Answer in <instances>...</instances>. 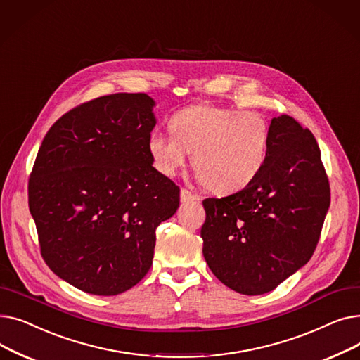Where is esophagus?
<instances>
[{
	"label": "esophagus",
	"mask_w": 360,
	"mask_h": 360,
	"mask_svg": "<svg viewBox=\"0 0 360 360\" xmlns=\"http://www.w3.org/2000/svg\"><path fill=\"white\" fill-rule=\"evenodd\" d=\"M201 198L197 194H193L190 190L186 188H182L181 190V201L182 202H191V201H200Z\"/></svg>",
	"instance_id": "34e87169"
}]
</instances>
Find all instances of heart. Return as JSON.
I'll use <instances>...</instances> for the list:
<instances>
[{
    "mask_svg": "<svg viewBox=\"0 0 360 360\" xmlns=\"http://www.w3.org/2000/svg\"><path fill=\"white\" fill-rule=\"evenodd\" d=\"M170 134L151 132L147 151L155 169L174 176L193 151L198 178L216 194L248 186L269 156L271 128L257 110L200 103L178 110L169 120Z\"/></svg>",
    "mask_w": 360,
    "mask_h": 360,
    "instance_id": "obj_1",
    "label": "heart"
}]
</instances>
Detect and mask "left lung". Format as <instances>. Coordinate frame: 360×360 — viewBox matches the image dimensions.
<instances>
[{"label":"left lung","instance_id":"obj_1","mask_svg":"<svg viewBox=\"0 0 360 360\" xmlns=\"http://www.w3.org/2000/svg\"><path fill=\"white\" fill-rule=\"evenodd\" d=\"M269 156L243 190L202 201V255L232 290L271 292L311 259L330 207V184L312 132L271 120Z\"/></svg>","mask_w":360,"mask_h":360}]
</instances>
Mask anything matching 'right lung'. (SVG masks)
I'll use <instances>...</instances> for the list:
<instances>
[{"label": "right lung", "instance_id": "right-lung-1", "mask_svg": "<svg viewBox=\"0 0 360 360\" xmlns=\"http://www.w3.org/2000/svg\"><path fill=\"white\" fill-rule=\"evenodd\" d=\"M146 93L86 102L56 121L29 179V210L48 267L74 288L120 295L147 274L156 228L179 207V186L153 167L156 125Z\"/></svg>", "mask_w": 360, "mask_h": 360}]
</instances>
